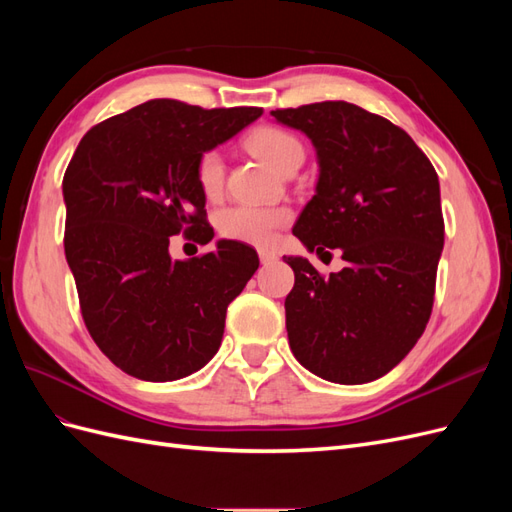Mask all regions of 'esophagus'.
<instances>
[{
    "mask_svg": "<svg viewBox=\"0 0 512 512\" xmlns=\"http://www.w3.org/2000/svg\"><path fill=\"white\" fill-rule=\"evenodd\" d=\"M258 256H260V262H262V265H271V262H275V260H277V254H273V252H269V250H260V252H258Z\"/></svg>",
    "mask_w": 512,
    "mask_h": 512,
    "instance_id": "34e87169",
    "label": "esophagus"
}]
</instances>
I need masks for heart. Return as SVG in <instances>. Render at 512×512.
<instances>
[{
    "label": "heart",
    "instance_id": "obj_1",
    "mask_svg": "<svg viewBox=\"0 0 512 512\" xmlns=\"http://www.w3.org/2000/svg\"><path fill=\"white\" fill-rule=\"evenodd\" d=\"M250 147L260 160L271 168L286 173V170L303 162L305 149L297 136L275 126H262L247 138ZM196 179L205 196H218L224 183V158L220 151H205L196 164ZM288 222V211L280 207H256V205H232L218 215V228L222 237L267 247L273 243L275 232Z\"/></svg>",
    "mask_w": 512,
    "mask_h": 512
}]
</instances>
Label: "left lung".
I'll return each mask as SVG.
<instances>
[{
  "instance_id": "left-lung-1",
  "label": "left lung",
  "mask_w": 512,
  "mask_h": 512,
  "mask_svg": "<svg viewBox=\"0 0 512 512\" xmlns=\"http://www.w3.org/2000/svg\"><path fill=\"white\" fill-rule=\"evenodd\" d=\"M271 115L301 130L318 158L316 192L294 237L346 260L324 280L307 258L284 256L294 271L284 303L290 350L322 380H378L404 361L431 316L444 247L436 168L404 130L350 102Z\"/></svg>"
}]
</instances>
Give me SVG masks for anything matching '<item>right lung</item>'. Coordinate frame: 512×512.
<instances>
[{
    "mask_svg": "<svg viewBox=\"0 0 512 512\" xmlns=\"http://www.w3.org/2000/svg\"><path fill=\"white\" fill-rule=\"evenodd\" d=\"M260 115L160 98L98 123L76 147L61 183L66 260L89 335L128 376L179 380L218 352L258 254L220 239L215 252L173 260L168 245L179 232L213 239L198 158Z\"/></svg>",
    "mask_w": 512,
    "mask_h": 512,
    "instance_id": "right-lung-1",
    "label": "right lung"
}]
</instances>
